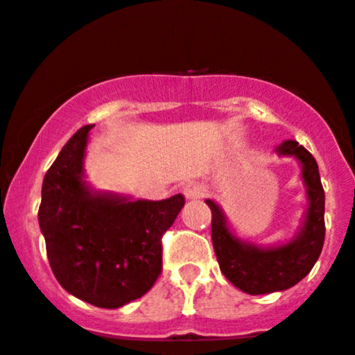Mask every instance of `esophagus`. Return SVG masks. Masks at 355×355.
Segmentation results:
<instances>
[{
    "mask_svg": "<svg viewBox=\"0 0 355 355\" xmlns=\"http://www.w3.org/2000/svg\"><path fill=\"white\" fill-rule=\"evenodd\" d=\"M206 194V187L199 182H191L184 187V196L185 199H199Z\"/></svg>",
    "mask_w": 355,
    "mask_h": 355,
    "instance_id": "esophagus-1",
    "label": "esophagus"
}]
</instances>
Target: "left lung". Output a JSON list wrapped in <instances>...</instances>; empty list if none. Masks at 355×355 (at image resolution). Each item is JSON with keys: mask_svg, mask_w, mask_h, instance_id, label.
I'll return each instance as SVG.
<instances>
[{"mask_svg": "<svg viewBox=\"0 0 355 355\" xmlns=\"http://www.w3.org/2000/svg\"><path fill=\"white\" fill-rule=\"evenodd\" d=\"M276 153L298 161L307 198L300 229L290 241L261 246L243 239L234 232L223 209L213 199H206L211 209V239L220 270L248 295L284 291L300 283L312 270L324 244V191L314 156L297 140H284Z\"/></svg>", "mask_w": 355, "mask_h": 355, "instance_id": "1", "label": "left lung"}]
</instances>
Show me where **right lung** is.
Masks as SVG:
<instances>
[{
    "instance_id": "right-lung-1",
    "label": "right lung",
    "mask_w": 355,
    "mask_h": 355,
    "mask_svg": "<svg viewBox=\"0 0 355 355\" xmlns=\"http://www.w3.org/2000/svg\"><path fill=\"white\" fill-rule=\"evenodd\" d=\"M94 125L83 126L46 171L37 211L53 276L67 293L95 307L119 309L144 297L161 272V237L184 208L95 191L85 175Z\"/></svg>"
}]
</instances>
